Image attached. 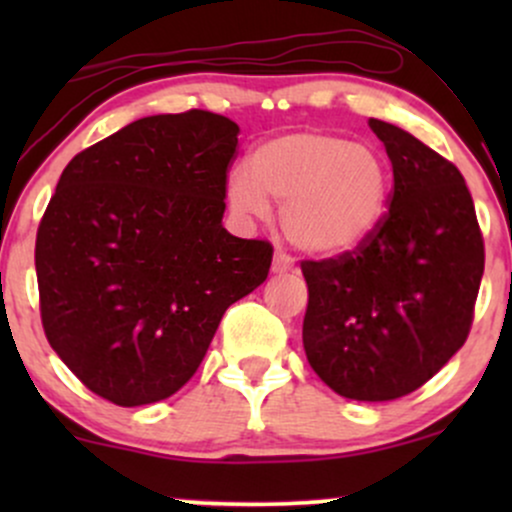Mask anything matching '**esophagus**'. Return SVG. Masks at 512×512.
I'll return each instance as SVG.
<instances>
[{
  "mask_svg": "<svg viewBox=\"0 0 512 512\" xmlns=\"http://www.w3.org/2000/svg\"><path fill=\"white\" fill-rule=\"evenodd\" d=\"M291 269H293V257L286 255L284 250H276L274 260H272V272L284 274V272H291Z\"/></svg>",
  "mask_w": 512,
  "mask_h": 512,
  "instance_id": "obj_1",
  "label": "esophagus"
}]
</instances>
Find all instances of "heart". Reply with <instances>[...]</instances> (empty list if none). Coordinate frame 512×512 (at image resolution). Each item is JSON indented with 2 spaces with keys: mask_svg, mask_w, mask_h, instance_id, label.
Returning <instances> with one entry per match:
<instances>
[{
  "mask_svg": "<svg viewBox=\"0 0 512 512\" xmlns=\"http://www.w3.org/2000/svg\"><path fill=\"white\" fill-rule=\"evenodd\" d=\"M392 175L373 146L342 134L305 129L262 142L248 173L231 170L226 202L243 219H262L279 202L281 231L313 255L361 248L387 214Z\"/></svg>",
  "mask_w": 512,
  "mask_h": 512,
  "instance_id": "obj_1",
  "label": "heart"
}]
</instances>
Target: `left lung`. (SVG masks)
Instances as JSON below:
<instances>
[{"label": "left lung", "mask_w": 512, "mask_h": 512, "mask_svg": "<svg viewBox=\"0 0 512 512\" xmlns=\"http://www.w3.org/2000/svg\"><path fill=\"white\" fill-rule=\"evenodd\" d=\"M395 185L361 248L303 260L305 356L325 385L358 402L419 390L467 342L484 238L462 173L390 122L368 120Z\"/></svg>", "instance_id": "obj_1"}]
</instances>
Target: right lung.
I'll use <instances>...</instances> for the list:
<instances>
[{
    "label": "right lung",
    "instance_id": "1",
    "mask_svg": "<svg viewBox=\"0 0 512 512\" xmlns=\"http://www.w3.org/2000/svg\"><path fill=\"white\" fill-rule=\"evenodd\" d=\"M228 117L151 115L76 154L38 226L40 320L76 378L117 407L161 402L207 354L274 248L223 228Z\"/></svg>",
    "mask_w": 512,
    "mask_h": 512
}]
</instances>
